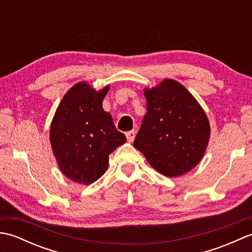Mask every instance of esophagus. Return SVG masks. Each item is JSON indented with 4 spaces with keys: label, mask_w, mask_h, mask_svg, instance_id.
<instances>
[{
    "label": "esophagus",
    "mask_w": 252,
    "mask_h": 252,
    "mask_svg": "<svg viewBox=\"0 0 252 252\" xmlns=\"http://www.w3.org/2000/svg\"><path fill=\"white\" fill-rule=\"evenodd\" d=\"M135 134H136V132H135L134 130L126 132V138H127V142H129V143H132L133 141H134Z\"/></svg>",
    "instance_id": "esophagus-1"
}]
</instances>
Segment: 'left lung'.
<instances>
[{
    "instance_id": "8db88e82",
    "label": "left lung",
    "mask_w": 252,
    "mask_h": 252,
    "mask_svg": "<svg viewBox=\"0 0 252 252\" xmlns=\"http://www.w3.org/2000/svg\"><path fill=\"white\" fill-rule=\"evenodd\" d=\"M147 112L133 143L149 164L169 178L183 175L200 162L210 137V125L189 91L165 79L145 89Z\"/></svg>"
}]
</instances>
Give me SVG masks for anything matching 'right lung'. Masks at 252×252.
<instances>
[{"label": "right lung", "mask_w": 252, "mask_h": 252, "mask_svg": "<svg viewBox=\"0 0 252 252\" xmlns=\"http://www.w3.org/2000/svg\"><path fill=\"white\" fill-rule=\"evenodd\" d=\"M108 90L109 85L95 91L87 82L77 83L63 96L53 118V154L62 172L80 184L97 181L108 167L109 155L126 141L103 109Z\"/></svg>", "instance_id": "right-lung-1"}]
</instances>
